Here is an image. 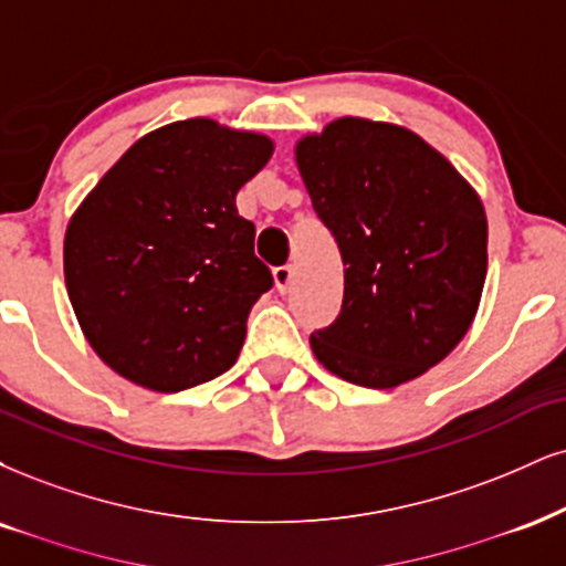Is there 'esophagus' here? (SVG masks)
I'll list each match as a JSON object with an SVG mask.
<instances>
[{
  "label": "esophagus",
  "mask_w": 566,
  "mask_h": 566,
  "mask_svg": "<svg viewBox=\"0 0 566 566\" xmlns=\"http://www.w3.org/2000/svg\"><path fill=\"white\" fill-rule=\"evenodd\" d=\"M272 277H275V289L285 294L291 289V283H294V268L291 264H281V268L272 270Z\"/></svg>",
  "instance_id": "esophagus-1"
}]
</instances>
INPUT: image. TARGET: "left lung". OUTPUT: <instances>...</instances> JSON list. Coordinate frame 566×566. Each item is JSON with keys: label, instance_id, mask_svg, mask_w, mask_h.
<instances>
[{"label": "left lung", "instance_id": "8db88e82", "mask_svg": "<svg viewBox=\"0 0 566 566\" xmlns=\"http://www.w3.org/2000/svg\"><path fill=\"white\" fill-rule=\"evenodd\" d=\"M296 165L346 268L338 319L310 338L317 361L365 388L420 378L478 315L483 201L441 151L394 123L338 117L296 144Z\"/></svg>", "mask_w": 566, "mask_h": 566}]
</instances>
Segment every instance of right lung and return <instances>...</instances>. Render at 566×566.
Segmentation results:
<instances>
[{"mask_svg":"<svg viewBox=\"0 0 566 566\" xmlns=\"http://www.w3.org/2000/svg\"><path fill=\"white\" fill-rule=\"evenodd\" d=\"M272 142L191 117L151 130L104 172L65 233V285L86 340L125 380L178 394L235 365L272 289L239 188Z\"/></svg>","mask_w":566,"mask_h":566,"instance_id":"add662e5","label":"right lung"}]
</instances>
